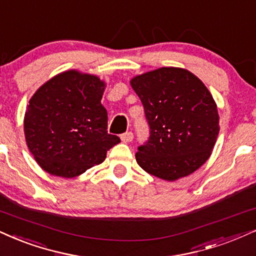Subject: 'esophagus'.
I'll return each mask as SVG.
<instances>
[{
	"label": "esophagus",
	"mask_w": 256,
	"mask_h": 256,
	"mask_svg": "<svg viewBox=\"0 0 256 256\" xmlns=\"http://www.w3.org/2000/svg\"><path fill=\"white\" fill-rule=\"evenodd\" d=\"M133 138H134V134L132 133V132H127V133L121 135V140L123 142H130V141H133Z\"/></svg>",
	"instance_id": "1"
}]
</instances>
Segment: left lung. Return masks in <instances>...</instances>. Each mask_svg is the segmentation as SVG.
<instances>
[{"mask_svg": "<svg viewBox=\"0 0 256 256\" xmlns=\"http://www.w3.org/2000/svg\"><path fill=\"white\" fill-rule=\"evenodd\" d=\"M130 85L144 104L150 132L135 154L138 166L168 182L200 168L220 133L216 102L203 82L170 66L135 76Z\"/></svg>", "mask_w": 256, "mask_h": 256, "instance_id": "obj_1", "label": "left lung"}]
</instances>
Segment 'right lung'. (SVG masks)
Wrapping results in <instances>:
<instances>
[{
  "mask_svg": "<svg viewBox=\"0 0 256 256\" xmlns=\"http://www.w3.org/2000/svg\"><path fill=\"white\" fill-rule=\"evenodd\" d=\"M106 83L94 74L64 71L42 84L30 100L24 120L28 150L44 171L74 178L102 164L120 142L108 134L100 103Z\"/></svg>",
  "mask_w": 256,
  "mask_h": 256,
  "instance_id": "right-lung-1",
  "label": "right lung"
}]
</instances>
